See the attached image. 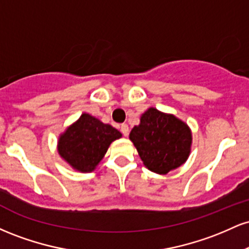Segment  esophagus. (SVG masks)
I'll return each mask as SVG.
<instances>
[{"label": "esophagus", "instance_id": "esophagus-1", "mask_svg": "<svg viewBox=\"0 0 249 249\" xmlns=\"http://www.w3.org/2000/svg\"><path fill=\"white\" fill-rule=\"evenodd\" d=\"M121 132L124 134L125 137L128 136V132H130V130H128V126L127 124H122L121 125Z\"/></svg>", "mask_w": 249, "mask_h": 249}]
</instances>
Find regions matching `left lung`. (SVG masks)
Masks as SVG:
<instances>
[{"label": "left lung", "mask_w": 249, "mask_h": 249, "mask_svg": "<svg viewBox=\"0 0 249 249\" xmlns=\"http://www.w3.org/2000/svg\"><path fill=\"white\" fill-rule=\"evenodd\" d=\"M130 139L148 170L166 174L186 161L192 134L184 122L151 107L132 128Z\"/></svg>", "instance_id": "obj_1"}]
</instances>
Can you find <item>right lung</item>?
Instances as JSON below:
<instances>
[{
    "label": "right lung",
    "mask_w": 249,
    "mask_h": 249,
    "mask_svg": "<svg viewBox=\"0 0 249 249\" xmlns=\"http://www.w3.org/2000/svg\"><path fill=\"white\" fill-rule=\"evenodd\" d=\"M121 137L122 133L111 125L83 113L61 136L58 152L73 168L91 172L102 160L111 142Z\"/></svg>",
    "instance_id": "obj_1"
}]
</instances>
